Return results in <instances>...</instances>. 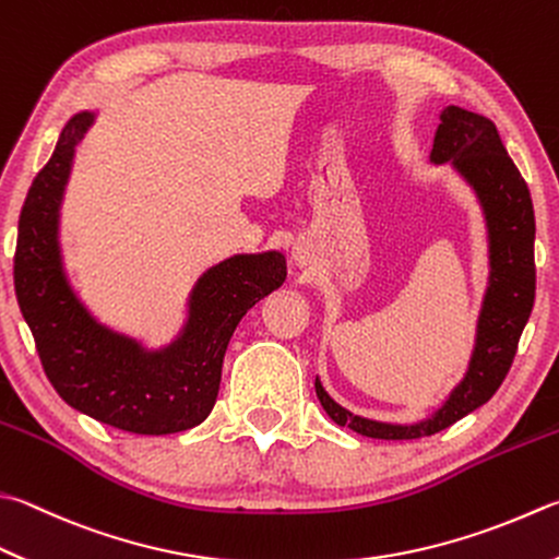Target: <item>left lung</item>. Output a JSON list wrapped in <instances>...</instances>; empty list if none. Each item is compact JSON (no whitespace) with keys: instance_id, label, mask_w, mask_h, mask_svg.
<instances>
[{"instance_id":"left-lung-1","label":"left lung","mask_w":559,"mask_h":559,"mask_svg":"<svg viewBox=\"0 0 559 559\" xmlns=\"http://www.w3.org/2000/svg\"><path fill=\"white\" fill-rule=\"evenodd\" d=\"M433 163L457 167L462 177L475 187L487 214L491 243V282L479 316L477 347L472 355L467 377L450 394L445 406L433 418L416 426H389L353 416L325 394L316 379V396L335 424L353 428L355 433L382 440H414L445 430L455 420L487 404L507 379L513 355L519 350L521 333L528 323L535 301V214L528 185L513 165L493 121L460 107L440 114L436 133Z\"/></svg>"}]
</instances>
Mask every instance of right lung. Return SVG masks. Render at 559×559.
Returning <instances> with one entry per match:
<instances>
[{"label":"right lung","instance_id":"obj_1","mask_svg":"<svg viewBox=\"0 0 559 559\" xmlns=\"http://www.w3.org/2000/svg\"><path fill=\"white\" fill-rule=\"evenodd\" d=\"M90 123V111L72 116L28 189L14 252L16 299L46 377L72 408L129 433H177L212 414L230 335L284 282L287 262L280 252H262L209 270L192 294L185 333L163 353H145L104 329L72 294L58 250L62 189Z\"/></svg>","mask_w":559,"mask_h":559}]
</instances>
